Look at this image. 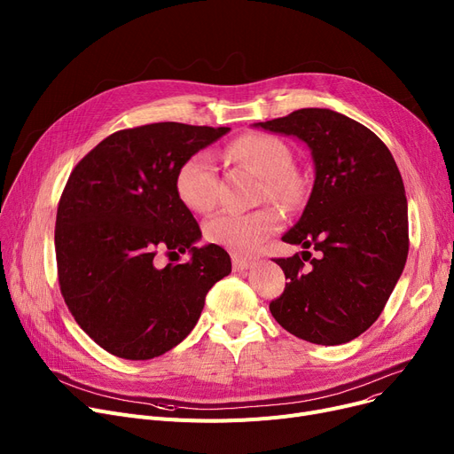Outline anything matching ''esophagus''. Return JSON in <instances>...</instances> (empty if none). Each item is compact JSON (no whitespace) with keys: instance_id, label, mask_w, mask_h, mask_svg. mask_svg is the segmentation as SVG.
I'll return each instance as SVG.
<instances>
[{"instance_id":"34e87169","label":"esophagus","mask_w":454,"mask_h":454,"mask_svg":"<svg viewBox=\"0 0 454 454\" xmlns=\"http://www.w3.org/2000/svg\"><path fill=\"white\" fill-rule=\"evenodd\" d=\"M231 263H233V270L235 272H243V270H248L252 269L254 265V259H248V257H241V255H231Z\"/></svg>"}]
</instances>
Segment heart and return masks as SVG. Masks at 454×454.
Here are the masks:
<instances>
[{
  "label": "heart",
  "mask_w": 454,
  "mask_h": 454,
  "mask_svg": "<svg viewBox=\"0 0 454 454\" xmlns=\"http://www.w3.org/2000/svg\"><path fill=\"white\" fill-rule=\"evenodd\" d=\"M228 154L263 178V197L296 206L303 197L301 180L291 171L293 154L285 143L267 134H247L237 137ZM175 187L178 199L193 211L207 213L217 204L219 178L213 156L200 151L189 156L176 173ZM281 215L276 207L265 206L250 213L223 211L204 226L207 239L233 252H252L279 226Z\"/></svg>",
  "instance_id": "1"
}]
</instances>
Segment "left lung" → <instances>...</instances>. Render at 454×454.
<instances>
[{
    "mask_svg": "<svg viewBox=\"0 0 454 454\" xmlns=\"http://www.w3.org/2000/svg\"><path fill=\"white\" fill-rule=\"evenodd\" d=\"M254 127L298 137L315 163L311 197L281 237L303 252L276 259L289 283L270 313L301 340L349 342L383 313L407 263L409 207L395 160L370 129L329 108H301ZM307 247L319 255L311 258Z\"/></svg>",
    "mask_w": 454,
    "mask_h": 454,
    "instance_id": "8db88e82",
    "label": "left lung"
}]
</instances>
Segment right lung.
Instances as JSON below:
<instances>
[{
	"label": "right lung",
	"mask_w": 454,
	"mask_h": 454,
	"mask_svg": "<svg viewBox=\"0 0 454 454\" xmlns=\"http://www.w3.org/2000/svg\"><path fill=\"white\" fill-rule=\"evenodd\" d=\"M226 132L173 121L119 130L71 171L55 226L60 293L108 353L147 361L173 349L231 272L224 248L195 245L199 223L175 187L180 165ZM158 251L192 257L160 270Z\"/></svg>",
	"instance_id": "1"
}]
</instances>
